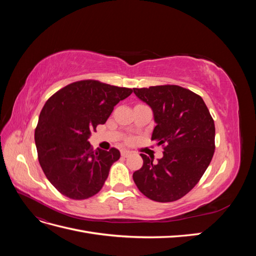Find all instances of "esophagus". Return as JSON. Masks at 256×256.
<instances>
[{
  "label": "esophagus",
  "instance_id": "obj_1",
  "mask_svg": "<svg viewBox=\"0 0 256 256\" xmlns=\"http://www.w3.org/2000/svg\"><path fill=\"white\" fill-rule=\"evenodd\" d=\"M120 154H122V157H128V156H130V154H131V152L127 150H122L120 152Z\"/></svg>",
  "mask_w": 256,
  "mask_h": 256
}]
</instances>
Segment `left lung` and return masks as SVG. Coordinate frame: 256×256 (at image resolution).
I'll return each instance as SVG.
<instances>
[{"instance_id":"1","label":"left lung","mask_w":256,"mask_h":256,"mask_svg":"<svg viewBox=\"0 0 256 256\" xmlns=\"http://www.w3.org/2000/svg\"><path fill=\"white\" fill-rule=\"evenodd\" d=\"M154 112L156 127L152 140L164 147V157L141 154L143 166L134 173L138 189L145 196L166 203L194 188L214 152V122L202 97L178 85L134 88Z\"/></svg>"}]
</instances>
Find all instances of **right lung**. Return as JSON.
I'll return each mask as SVG.
<instances>
[{
  "label": "right lung",
  "mask_w": 256,
  "mask_h": 256,
  "mask_svg": "<svg viewBox=\"0 0 256 256\" xmlns=\"http://www.w3.org/2000/svg\"><path fill=\"white\" fill-rule=\"evenodd\" d=\"M131 92V88L82 80L66 85L44 104L35 129L38 161L62 194L85 200L102 190L120 154L114 147L92 150L88 138Z\"/></svg>",
  "instance_id": "right-lung-1"
}]
</instances>
